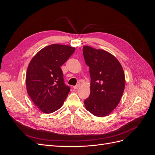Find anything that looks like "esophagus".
Returning a JSON list of instances; mask_svg holds the SVG:
<instances>
[{"label":"esophagus","mask_w":155,"mask_h":155,"mask_svg":"<svg viewBox=\"0 0 155 155\" xmlns=\"http://www.w3.org/2000/svg\"><path fill=\"white\" fill-rule=\"evenodd\" d=\"M79 87H80V85H79V84H77L76 85L74 86V89H78Z\"/></svg>","instance_id":"obj_1"}]
</instances>
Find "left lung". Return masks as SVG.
<instances>
[{"instance_id": "8db88e82", "label": "left lung", "mask_w": 155, "mask_h": 155, "mask_svg": "<svg viewBox=\"0 0 155 155\" xmlns=\"http://www.w3.org/2000/svg\"><path fill=\"white\" fill-rule=\"evenodd\" d=\"M83 53L91 79L90 95L84 104L93 115L105 116L118 105L123 95L124 70L118 59L107 51L84 46Z\"/></svg>"}]
</instances>
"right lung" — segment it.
I'll use <instances>...</instances> for the list:
<instances>
[{
    "instance_id": "obj_1",
    "label": "right lung",
    "mask_w": 155,
    "mask_h": 155,
    "mask_svg": "<svg viewBox=\"0 0 155 155\" xmlns=\"http://www.w3.org/2000/svg\"><path fill=\"white\" fill-rule=\"evenodd\" d=\"M75 50L67 45H51L41 50L31 60L26 76L27 92L45 113L58 110L66 100L70 88L65 85L61 66Z\"/></svg>"
}]
</instances>
